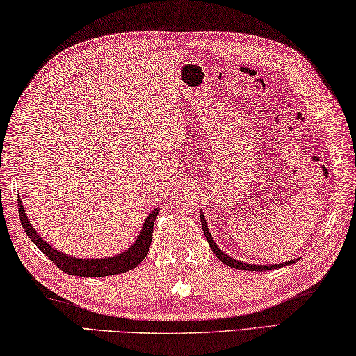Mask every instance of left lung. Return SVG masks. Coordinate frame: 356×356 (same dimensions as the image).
<instances>
[{
	"label": "left lung",
	"instance_id": "1",
	"mask_svg": "<svg viewBox=\"0 0 356 356\" xmlns=\"http://www.w3.org/2000/svg\"><path fill=\"white\" fill-rule=\"evenodd\" d=\"M200 224H202V229H203V233H205L207 236V241L209 244V248H211V250L214 254H216V257L222 261V264H225L227 266L230 268H236V270H243V271H271V270H277V268L281 266H285V265H292L296 261L295 260H289L287 264H277V265H252V264H244V261H238L233 257H229L225 252H222V249L218 248V244L214 243L213 236L209 235V230H208V225L205 222V216L203 214H200Z\"/></svg>",
	"mask_w": 356,
	"mask_h": 356
}]
</instances>
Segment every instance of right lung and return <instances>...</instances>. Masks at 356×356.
<instances>
[{
	"label": "right lung",
	"instance_id": "obj_1",
	"mask_svg": "<svg viewBox=\"0 0 356 356\" xmlns=\"http://www.w3.org/2000/svg\"><path fill=\"white\" fill-rule=\"evenodd\" d=\"M17 205H19V216L22 220V227L23 230L26 232L28 238H30V240L36 244V246L42 250L47 257L54 261L61 271L67 273V275L71 276H81V277H102V276L121 275V273L131 271L137 265H140V261L147 257L149 250L151 238H153V225H154L157 213H159V208H156L149 213V216L145 219L142 230H140L136 243H134L131 248H127L124 252L113 255V257L91 260V259L69 257V255L60 252L58 249L51 248L50 244L47 243L44 238H40L39 233L33 229L30 219L26 218L25 208L22 205L20 197L19 200H17Z\"/></svg>",
	"mask_w": 356,
	"mask_h": 356
}]
</instances>
